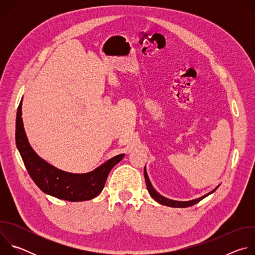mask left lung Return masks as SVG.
I'll use <instances>...</instances> for the list:
<instances>
[{"mask_svg":"<svg viewBox=\"0 0 255 255\" xmlns=\"http://www.w3.org/2000/svg\"><path fill=\"white\" fill-rule=\"evenodd\" d=\"M144 177H145V181H146V187H147V190H148V193L149 195L159 204L163 205V206H168V207H172V208H187V207H191L197 203H199L200 201H202L204 198L208 197L209 195H211L212 193H214L218 188H219V186L216 187L213 191H211L210 193L198 198V199H194V200H191V201H174V200H170L168 198H165L163 196H161L159 193H157L155 191V189L152 187L151 185V181L148 177V174H147V171H146V166L144 167Z\"/></svg>","mask_w":255,"mask_h":255,"instance_id":"1","label":"left lung"}]
</instances>
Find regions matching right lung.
I'll list each match as a JSON object with an SVG mask.
<instances>
[{
  "mask_svg": "<svg viewBox=\"0 0 255 255\" xmlns=\"http://www.w3.org/2000/svg\"><path fill=\"white\" fill-rule=\"evenodd\" d=\"M16 145L31 178L43 193L69 202L89 201L104 189L111 169L124 153L116 155L87 173H71L51 165L34 151L28 141L22 120V100L16 117Z\"/></svg>",
  "mask_w": 255,
  "mask_h": 255,
  "instance_id": "1",
  "label": "right lung"
}]
</instances>
